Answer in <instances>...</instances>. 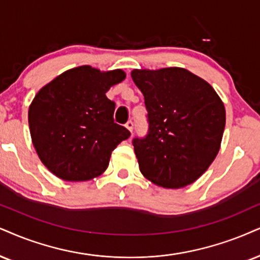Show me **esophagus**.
<instances>
[{
    "mask_svg": "<svg viewBox=\"0 0 260 260\" xmlns=\"http://www.w3.org/2000/svg\"><path fill=\"white\" fill-rule=\"evenodd\" d=\"M125 127H126V129L130 131V133H133V130H134V123H133V121H131V120H129L126 124H125Z\"/></svg>",
    "mask_w": 260,
    "mask_h": 260,
    "instance_id": "esophagus-1",
    "label": "esophagus"
}]
</instances>
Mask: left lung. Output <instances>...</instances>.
Instances as JSON below:
<instances>
[{"instance_id":"obj_1","label":"left lung","mask_w":260,"mask_h":260,"mask_svg":"<svg viewBox=\"0 0 260 260\" xmlns=\"http://www.w3.org/2000/svg\"><path fill=\"white\" fill-rule=\"evenodd\" d=\"M145 96L149 129L133 145L142 175L178 189L200 177L218 154L225 107L205 79L182 67L133 70Z\"/></svg>"}]
</instances>
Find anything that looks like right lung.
Segmentation results:
<instances>
[{
  "instance_id": "obj_1",
  "label": "right lung",
  "mask_w": 260,
  "mask_h": 260,
  "mask_svg": "<svg viewBox=\"0 0 260 260\" xmlns=\"http://www.w3.org/2000/svg\"><path fill=\"white\" fill-rule=\"evenodd\" d=\"M121 70L84 65L67 70L37 92L28 107L32 145L56 177L84 182L100 176L112 150L129 139L113 120L115 105L106 92L125 79Z\"/></svg>"
}]
</instances>
